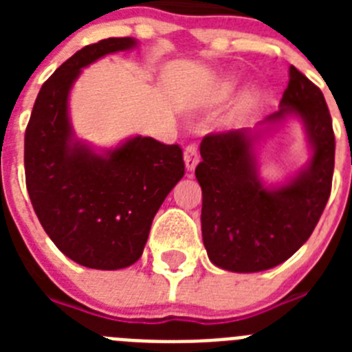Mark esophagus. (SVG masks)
<instances>
[{
  "instance_id": "obj_1",
  "label": "esophagus",
  "mask_w": 352,
  "mask_h": 352,
  "mask_svg": "<svg viewBox=\"0 0 352 352\" xmlns=\"http://www.w3.org/2000/svg\"><path fill=\"white\" fill-rule=\"evenodd\" d=\"M183 158H185V167L186 170H194L195 166L199 164V151L195 144H188L185 148V153H183Z\"/></svg>"
}]
</instances>
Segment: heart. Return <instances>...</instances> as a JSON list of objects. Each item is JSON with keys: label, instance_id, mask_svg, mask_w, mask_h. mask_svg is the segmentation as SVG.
<instances>
[{"label": "heart", "instance_id": "1", "mask_svg": "<svg viewBox=\"0 0 352 352\" xmlns=\"http://www.w3.org/2000/svg\"><path fill=\"white\" fill-rule=\"evenodd\" d=\"M232 89H234V86H232V84H229V82L222 84V86H220V88L213 93V98H214V100H220V98H226V96L231 95ZM247 104H248V100H247Z\"/></svg>", "mask_w": 352, "mask_h": 352}]
</instances>
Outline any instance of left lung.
Wrapping results in <instances>:
<instances>
[{
	"label": "left lung",
	"instance_id": "8db88e82",
	"mask_svg": "<svg viewBox=\"0 0 352 352\" xmlns=\"http://www.w3.org/2000/svg\"><path fill=\"white\" fill-rule=\"evenodd\" d=\"M291 113L304 121L313 158L282 187L268 189L256 176L253 144L262 129L208 133L195 178L203 188L201 227L208 257L219 268L256 273L275 268L310 238L331 192L335 135L324 95L298 68H289L280 109L261 124ZM260 126V125H259Z\"/></svg>",
	"mask_w": 352,
	"mask_h": 352
}]
</instances>
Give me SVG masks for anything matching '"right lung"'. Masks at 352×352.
<instances>
[{
  "instance_id": "obj_1",
  "label": "right lung",
  "mask_w": 352,
  "mask_h": 352,
  "mask_svg": "<svg viewBox=\"0 0 352 352\" xmlns=\"http://www.w3.org/2000/svg\"><path fill=\"white\" fill-rule=\"evenodd\" d=\"M135 45L132 36L105 38L68 58L43 82L24 135L33 210L56 247L86 268L135 263L158 208L185 174L178 144L135 135L98 155L74 138L68 95L82 68Z\"/></svg>"
}]
</instances>
